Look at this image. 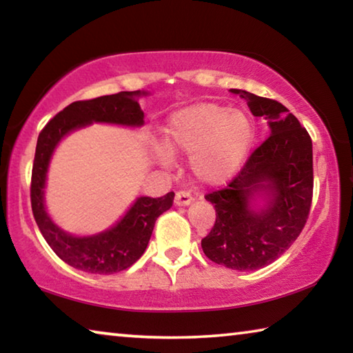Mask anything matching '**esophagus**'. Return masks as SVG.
I'll use <instances>...</instances> for the list:
<instances>
[{"label":"esophagus","instance_id":"34e87169","mask_svg":"<svg viewBox=\"0 0 353 353\" xmlns=\"http://www.w3.org/2000/svg\"><path fill=\"white\" fill-rule=\"evenodd\" d=\"M191 201H193V198H191V194L188 193V191L182 190V191H177V193H176V198H174L176 205H181V207L188 205Z\"/></svg>","mask_w":353,"mask_h":353}]
</instances>
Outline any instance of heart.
<instances>
[{
	"label": "heart",
	"instance_id": "b5f03b06",
	"mask_svg": "<svg viewBox=\"0 0 353 353\" xmlns=\"http://www.w3.org/2000/svg\"><path fill=\"white\" fill-rule=\"evenodd\" d=\"M254 141V124L246 112L216 103H199L168 118L165 143L171 151L191 155L194 174L221 183L240 168ZM168 160V154H162Z\"/></svg>",
	"mask_w": 353,
	"mask_h": 353
}]
</instances>
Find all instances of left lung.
<instances>
[{"label":"left lung","mask_w":353,"mask_h":353,"mask_svg":"<svg viewBox=\"0 0 353 353\" xmlns=\"http://www.w3.org/2000/svg\"><path fill=\"white\" fill-rule=\"evenodd\" d=\"M230 92L248 101L254 117L270 123L271 135L224 188L205 194L216 219L201 246L221 266L254 271L277 260L305 227L313 199V145L307 129L279 101ZM260 190H268L272 199L256 214L248 202Z\"/></svg>","instance_id":"8db88e82"}]
</instances>
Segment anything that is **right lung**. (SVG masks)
Returning <instances> with one entry per match:
<instances>
[{"label":"right lung","instance_id":"obj_1","mask_svg":"<svg viewBox=\"0 0 353 353\" xmlns=\"http://www.w3.org/2000/svg\"><path fill=\"white\" fill-rule=\"evenodd\" d=\"M140 94V90L119 92L107 97L74 101L51 118L39 134L31 177L34 219L59 259L83 272L113 274L132 266L146 250L155 219L171 208L174 193L170 191L162 198H139L126 216L110 230L94 236L77 238L59 229L45 210L43 188L48 163L63 135L92 121L141 126L145 113L137 103Z\"/></svg>","mask_w":353,"mask_h":353}]
</instances>
